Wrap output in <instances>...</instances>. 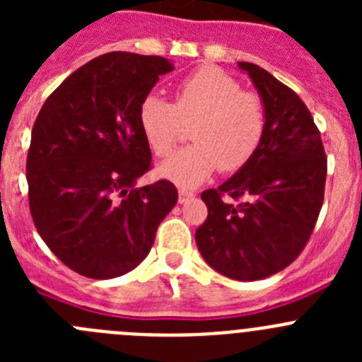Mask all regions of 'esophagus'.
<instances>
[{"instance_id": "1", "label": "esophagus", "mask_w": 362, "mask_h": 362, "mask_svg": "<svg viewBox=\"0 0 362 362\" xmlns=\"http://www.w3.org/2000/svg\"><path fill=\"white\" fill-rule=\"evenodd\" d=\"M190 197H194V192L187 190V188H179V203H185V201H188Z\"/></svg>"}]
</instances>
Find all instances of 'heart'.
Here are the masks:
<instances>
[{
	"label": "heart",
	"mask_w": 362,
	"mask_h": 362,
	"mask_svg": "<svg viewBox=\"0 0 362 362\" xmlns=\"http://www.w3.org/2000/svg\"><path fill=\"white\" fill-rule=\"evenodd\" d=\"M187 148L158 166V174L181 188H194L221 170L235 172L254 158L267 130L261 98L241 92L232 76L203 66L175 88V103L150 94L139 107V127L156 156L170 153L192 123Z\"/></svg>",
	"instance_id": "obj_1"
}]
</instances>
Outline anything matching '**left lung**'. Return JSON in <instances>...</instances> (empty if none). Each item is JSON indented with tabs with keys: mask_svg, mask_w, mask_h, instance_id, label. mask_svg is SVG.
<instances>
[{
	"mask_svg": "<svg viewBox=\"0 0 362 362\" xmlns=\"http://www.w3.org/2000/svg\"><path fill=\"white\" fill-rule=\"evenodd\" d=\"M238 66L263 101L267 130L250 161L201 194L209 217L196 230V245L221 276L257 281L284 270L308 243L325 197L326 158L299 95L254 63ZM225 195L243 201L233 205Z\"/></svg>",
	"mask_w": 362,
	"mask_h": 362,
	"instance_id": "obj_1",
	"label": "left lung"
}]
</instances>
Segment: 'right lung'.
<instances>
[{
    "label": "right lung",
    "instance_id": "1",
    "mask_svg": "<svg viewBox=\"0 0 362 362\" xmlns=\"http://www.w3.org/2000/svg\"><path fill=\"white\" fill-rule=\"evenodd\" d=\"M172 70L161 56L103 54L70 74L37 114L27 156L32 219L54 255L81 276L134 270L177 203L166 179L136 187L152 161L139 107Z\"/></svg>",
    "mask_w": 362,
    "mask_h": 362
}]
</instances>
